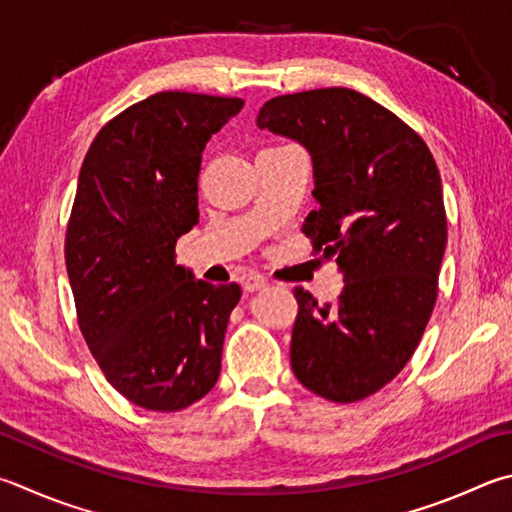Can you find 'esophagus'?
Wrapping results in <instances>:
<instances>
[{
  "mask_svg": "<svg viewBox=\"0 0 512 512\" xmlns=\"http://www.w3.org/2000/svg\"><path fill=\"white\" fill-rule=\"evenodd\" d=\"M266 284H268L266 277L259 275V273H244V275H241V286H244V291H248V293L259 291V288H264Z\"/></svg>",
  "mask_w": 512,
  "mask_h": 512,
  "instance_id": "obj_1",
  "label": "esophagus"
}]
</instances>
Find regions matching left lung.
Returning <instances> with one entry per match:
<instances>
[{
  "label": "left lung",
  "instance_id": "obj_1",
  "mask_svg": "<svg viewBox=\"0 0 512 512\" xmlns=\"http://www.w3.org/2000/svg\"><path fill=\"white\" fill-rule=\"evenodd\" d=\"M257 127L311 154L318 210L302 232L345 282L336 304L293 291V374L327 401H362L407 365L434 309L448 241L439 167L412 127L345 87L271 98Z\"/></svg>",
  "mask_w": 512,
  "mask_h": 512
}]
</instances>
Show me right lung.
<instances>
[{
	"label": "right lung",
	"mask_w": 512,
	"mask_h": 512,
	"mask_svg": "<svg viewBox=\"0 0 512 512\" xmlns=\"http://www.w3.org/2000/svg\"><path fill=\"white\" fill-rule=\"evenodd\" d=\"M244 100L161 91L100 129L82 161L64 259L78 324L127 401L183 410L215 387L241 288L194 280L176 239L199 224L201 154Z\"/></svg>",
	"instance_id": "add662e5"
}]
</instances>
